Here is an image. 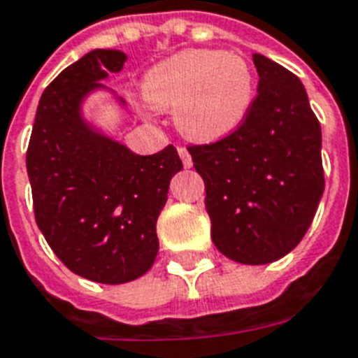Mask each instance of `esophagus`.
<instances>
[{
	"label": "esophagus",
	"instance_id": "1",
	"mask_svg": "<svg viewBox=\"0 0 358 358\" xmlns=\"http://www.w3.org/2000/svg\"><path fill=\"white\" fill-rule=\"evenodd\" d=\"M177 151H179V157H181L182 160V166H185V168H190V166H192V157H190V153H188L185 148H179Z\"/></svg>",
	"mask_w": 358,
	"mask_h": 358
}]
</instances>
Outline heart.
I'll return each mask as SVG.
<instances>
[{
	"label": "heart",
	"instance_id": "b5f03b06",
	"mask_svg": "<svg viewBox=\"0 0 358 358\" xmlns=\"http://www.w3.org/2000/svg\"><path fill=\"white\" fill-rule=\"evenodd\" d=\"M151 106L173 110L177 129L196 141H217L245 123L256 96L245 57L220 50H185L143 76Z\"/></svg>",
	"mask_w": 358,
	"mask_h": 358
}]
</instances>
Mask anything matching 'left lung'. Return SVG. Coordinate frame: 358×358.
<instances>
[{
    "label": "left lung",
    "mask_w": 358,
    "mask_h": 358,
    "mask_svg": "<svg viewBox=\"0 0 358 358\" xmlns=\"http://www.w3.org/2000/svg\"><path fill=\"white\" fill-rule=\"evenodd\" d=\"M257 96L222 140L190 145L205 182L210 237L224 256L265 265L301 243L325 188L321 127L303 82L262 54Z\"/></svg>",
    "instance_id": "8db88e82"
}]
</instances>
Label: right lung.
I'll return each mask as SVG.
<instances>
[{"mask_svg":"<svg viewBox=\"0 0 358 358\" xmlns=\"http://www.w3.org/2000/svg\"><path fill=\"white\" fill-rule=\"evenodd\" d=\"M124 61L119 50H93L66 66L38 101L26 155L44 239L65 267L101 284H124L153 267L157 218L182 170L173 145L141 157L82 115L85 96L104 90L101 80Z\"/></svg>","mask_w":358,"mask_h":358,"instance_id":"add662e5","label":"right lung"}]
</instances>
